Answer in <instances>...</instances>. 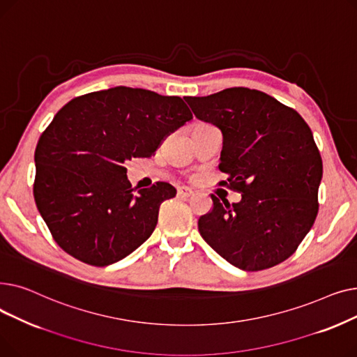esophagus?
Wrapping results in <instances>:
<instances>
[{
  "mask_svg": "<svg viewBox=\"0 0 357 357\" xmlns=\"http://www.w3.org/2000/svg\"><path fill=\"white\" fill-rule=\"evenodd\" d=\"M192 194H194V191L191 188H188V186H179L178 188V197H181V198H190Z\"/></svg>",
  "mask_w": 357,
  "mask_h": 357,
  "instance_id": "34e87169",
  "label": "esophagus"
}]
</instances>
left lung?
Returning <instances> with one entry per match:
<instances>
[{"label":"left lung","mask_w":357,"mask_h":357,"mask_svg":"<svg viewBox=\"0 0 357 357\" xmlns=\"http://www.w3.org/2000/svg\"><path fill=\"white\" fill-rule=\"evenodd\" d=\"M195 117L221 130L218 169L241 201L198 220L202 238L241 271H261L288 259L318 213L323 160L298 112L268 93L243 86L185 97ZM224 202V201H222Z\"/></svg>","instance_id":"obj_1"}]
</instances>
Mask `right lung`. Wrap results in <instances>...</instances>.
Instances as JSON below:
<instances>
[{
  "mask_svg": "<svg viewBox=\"0 0 357 357\" xmlns=\"http://www.w3.org/2000/svg\"><path fill=\"white\" fill-rule=\"evenodd\" d=\"M190 120L181 97L128 86L89 92L61 108L34 152V201L54 241L92 266L142 246L176 190L158 182L135 191L124 165L152 156Z\"/></svg>",
  "mask_w": 357,
  "mask_h": 357,
  "instance_id": "obj_1",
  "label": "right lung"
}]
</instances>
